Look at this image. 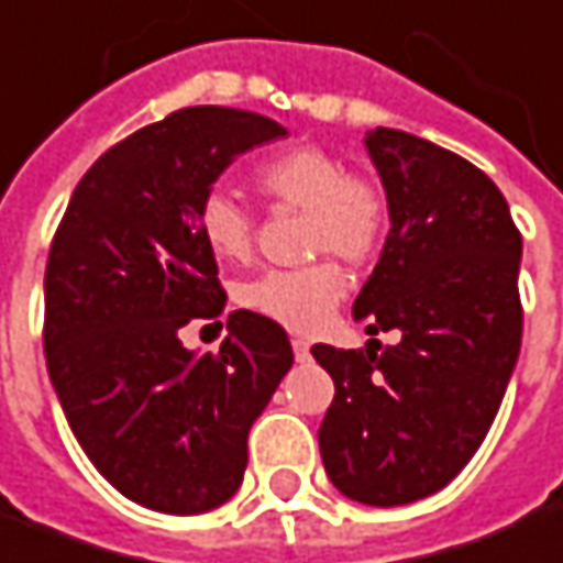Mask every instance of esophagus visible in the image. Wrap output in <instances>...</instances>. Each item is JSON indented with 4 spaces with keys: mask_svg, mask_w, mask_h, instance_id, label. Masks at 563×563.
I'll use <instances>...</instances> for the list:
<instances>
[{
    "mask_svg": "<svg viewBox=\"0 0 563 563\" xmlns=\"http://www.w3.org/2000/svg\"><path fill=\"white\" fill-rule=\"evenodd\" d=\"M294 357L306 364L309 361V342H302V339H294Z\"/></svg>",
    "mask_w": 563,
    "mask_h": 563,
    "instance_id": "1",
    "label": "esophagus"
}]
</instances>
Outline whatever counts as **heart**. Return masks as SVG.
Returning <instances> with one entry per match:
<instances>
[{"label":"heart","instance_id":"obj_1","mask_svg":"<svg viewBox=\"0 0 563 563\" xmlns=\"http://www.w3.org/2000/svg\"><path fill=\"white\" fill-rule=\"evenodd\" d=\"M275 206L309 211V251L336 254L345 263H364L382 245L388 202L373 181L349 175L336 154L321 147H294L266 161L254 175ZM199 236L218 261L242 263L254 251V221L236 199L211 190L199 202ZM345 297V275L336 263L306 269H273L254 278L242 300L251 312L290 333H314Z\"/></svg>","mask_w":563,"mask_h":563}]
</instances>
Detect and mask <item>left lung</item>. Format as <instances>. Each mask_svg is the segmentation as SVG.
Returning a JSON list of instances; mask_svg holds the SVG:
<instances>
[{
	"mask_svg": "<svg viewBox=\"0 0 563 563\" xmlns=\"http://www.w3.org/2000/svg\"><path fill=\"white\" fill-rule=\"evenodd\" d=\"M364 147L390 230L352 314L400 342L314 345L336 385L318 442L349 500L406 506L464 470L500 409L521 352V236L504 194L464 157L388 126Z\"/></svg>",
	"mask_w": 563,
	"mask_h": 563,
	"instance_id": "left-lung-1",
	"label": "left lung"
}]
</instances>
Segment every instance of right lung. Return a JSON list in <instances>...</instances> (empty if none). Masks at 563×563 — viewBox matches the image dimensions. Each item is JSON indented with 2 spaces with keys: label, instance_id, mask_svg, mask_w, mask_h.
I'll return each instance as SVG.
<instances>
[{
  "label": "right lung",
  "instance_id": "obj_1",
  "mask_svg": "<svg viewBox=\"0 0 563 563\" xmlns=\"http://www.w3.org/2000/svg\"><path fill=\"white\" fill-rule=\"evenodd\" d=\"M285 135L254 111H173L106 151L63 214L45 269L47 376L90 464L133 504H227L251 424L294 364L288 333L245 309L218 354L178 336L197 318L218 324L227 302L199 202L239 154Z\"/></svg>",
  "mask_w": 563,
  "mask_h": 563
}]
</instances>
